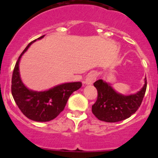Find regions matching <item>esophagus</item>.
Returning a JSON list of instances; mask_svg holds the SVG:
<instances>
[{
	"instance_id": "34e87169",
	"label": "esophagus",
	"mask_w": 158,
	"mask_h": 158,
	"mask_svg": "<svg viewBox=\"0 0 158 158\" xmlns=\"http://www.w3.org/2000/svg\"><path fill=\"white\" fill-rule=\"evenodd\" d=\"M96 78L97 76L95 73H89L88 76H86V78H85V84H86V85H92V84H93V82L96 80Z\"/></svg>"
}]
</instances>
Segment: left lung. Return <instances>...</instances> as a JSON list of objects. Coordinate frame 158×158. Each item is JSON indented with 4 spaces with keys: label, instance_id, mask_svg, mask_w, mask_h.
I'll return each instance as SVG.
<instances>
[{
    "label": "left lung",
    "instance_id": "1",
    "mask_svg": "<svg viewBox=\"0 0 158 158\" xmlns=\"http://www.w3.org/2000/svg\"><path fill=\"white\" fill-rule=\"evenodd\" d=\"M98 98L92 106V111L100 121L118 122L131 117L141 106L147 89V80L138 92L125 95L116 92L110 83L98 79L94 82Z\"/></svg>",
    "mask_w": 158,
    "mask_h": 158
}]
</instances>
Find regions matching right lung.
<instances>
[{"label": "right lung", "instance_id": "1", "mask_svg": "<svg viewBox=\"0 0 158 158\" xmlns=\"http://www.w3.org/2000/svg\"><path fill=\"white\" fill-rule=\"evenodd\" d=\"M44 36L37 40L42 39ZM34 41H32L19 56L12 76L11 92L16 104L23 114L35 122H49L63 111L69 96L82 86L81 82H66L45 91H33L23 83L20 78L19 63L22 56Z\"/></svg>", "mask_w": 158, "mask_h": 158}]
</instances>
